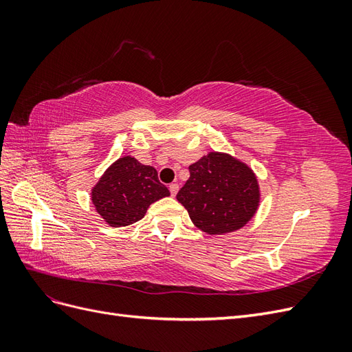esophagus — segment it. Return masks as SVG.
I'll use <instances>...</instances> for the list:
<instances>
[{
    "instance_id": "esophagus-1",
    "label": "esophagus",
    "mask_w": 352,
    "mask_h": 352,
    "mask_svg": "<svg viewBox=\"0 0 352 352\" xmlns=\"http://www.w3.org/2000/svg\"><path fill=\"white\" fill-rule=\"evenodd\" d=\"M168 190H170V194H172V197H176V194L179 192V185L177 184H172L168 186Z\"/></svg>"
}]
</instances>
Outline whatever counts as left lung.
<instances>
[{
	"label": "left lung",
	"instance_id": "obj_1",
	"mask_svg": "<svg viewBox=\"0 0 352 352\" xmlns=\"http://www.w3.org/2000/svg\"><path fill=\"white\" fill-rule=\"evenodd\" d=\"M189 173L176 198L199 230L225 235L255 216L261 199L258 180L236 157L211 151L190 164Z\"/></svg>",
	"mask_w": 352,
	"mask_h": 352
}]
</instances>
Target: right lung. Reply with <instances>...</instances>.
Listing matches in <instances>:
<instances>
[{"label":"right lung","instance_id":"add662e5","mask_svg":"<svg viewBox=\"0 0 352 352\" xmlns=\"http://www.w3.org/2000/svg\"><path fill=\"white\" fill-rule=\"evenodd\" d=\"M168 195L157 170L141 164L132 155L116 160L91 190L95 210L113 228L140 221L153 202Z\"/></svg>","mask_w":352,"mask_h":352}]
</instances>
